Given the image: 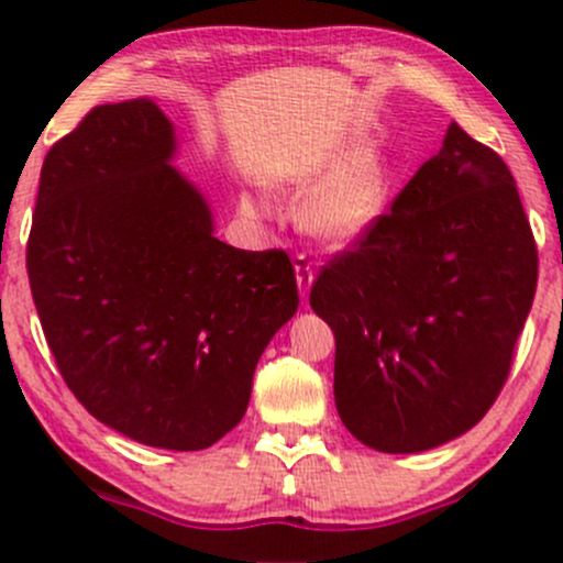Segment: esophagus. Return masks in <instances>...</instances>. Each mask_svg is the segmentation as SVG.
I'll list each match as a JSON object with an SVG mask.
<instances>
[{"label": "esophagus", "instance_id": "1", "mask_svg": "<svg viewBox=\"0 0 563 563\" xmlns=\"http://www.w3.org/2000/svg\"><path fill=\"white\" fill-rule=\"evenodd\" d=\"M294 269H296V286H299V296H301V301H307L309 288H312V283H314L312 264L307 262V256H296Z\"/></svg>", "mask_w": 563, "mask_h": 563}]
</instances>
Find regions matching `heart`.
<instances>
[{"label": "heart", "instance_id": "obj_1", "mask_svg": "<svg viewBox=\"0 0 563 563\" xmlns=\"http://www.w3.org/2000/svg\"><path fill=\"white\" fill-rule=\"evenodd\" d=\"M391 198V177L378 147H365L335 166L309 192L301 206V222L312 235L339 245L357 243L384 219ZM249 214L262 217L260 198H243Z\"/></svg>", "mask_w": 563, "mask_h": 563}]
</instances>
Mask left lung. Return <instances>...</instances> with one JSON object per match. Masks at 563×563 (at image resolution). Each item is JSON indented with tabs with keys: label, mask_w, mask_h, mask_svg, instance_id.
Instances as JSON below:
<instances>
[{
	"label": "left lung",
	"mask_w": 563,
	"mask_h": 563,
	"mask_svg": "<svg viewBox=\"0 0 563 563\" xmlns=\"http://www.w3.org/2000/svg\"><path fill=\"white\" fill-rule=\"evenodd\" d=\"M538 249L506 161L452 121L442 147L309 294L335 335V410L378 452L482 421L508 378Z\"/></svg>",
	"instance_id": "obj_1"
}]
</instances>
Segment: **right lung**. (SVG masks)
Instances as JSON below:
<instances>
[{"label":"right lung","instance_id":"add662e5","mask_svg":"<svg viewBox=\"0 0 563 563\" xmlns=\"http://www.w3.org/2000/svg\"><path fill=\"white\" fill-rule=\"evenodd\" d=\"M174 156L151 97L89 111L44 158L25 264L76 399L134 442L187 452L241 423L299 290L283 251L219 241Z\"/></svg>","mask_w":563,"mask_h":563}]
</instances>
